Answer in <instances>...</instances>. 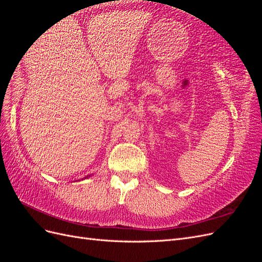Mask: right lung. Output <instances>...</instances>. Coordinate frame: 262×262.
I'll list each match as a JSON object with an SVG mask.
<instances>
[{
  "mask_svg": "<svg viewBox=\"0 0 262 262\" xmlns=\"http://www.w3.org/2000/svg\"><path fill=\"white\" fill-rule=\"evenodd\" d=\"M91 176H92V175H87V176H86V177H85L84 179H86V178H89V177H91Z\"/></svg>",
  "mask_w": 262,
  "mask_h": 262,
  "instance_id": "add662e5",
  "label": "right lung"
}]
</instances>
